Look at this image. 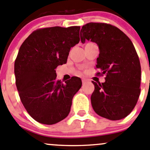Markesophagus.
<instances>
[{"instance_id": "34e87169", "label": "esophagus", "mask_w": 150, "mask_h": 150, "mask_svg": "<svg viewBox=\"0 0 150 150\" xmlns=\"http://www.w3.org/2000/svg\"><path fill=\"white\" fill-rule=\"evenodd\" d=\"M87 82H88V80L86 79V78H83V79H82V83H83V85L86 84Z\"/></svg>"}]
</instances>
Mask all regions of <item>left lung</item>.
<instances>
[{"mask_svg":"<svg viewBox=\"0 0 150 150\" xmlns=\"http://www.w3.org/2000/svg\"><path fill=\"white\" fill-rule=\"evenodd\" d=\"M82 43L91 40L99 48L96 68L105 81H92L91 104L95 112L110 120H120L132 111L140 95L141 65L130 39L116 26L88 23L80 30Z\"/></svg>","mask_w":150,"mask_h":150,"instance_id":"1","label":"left lung"}]
</instances>
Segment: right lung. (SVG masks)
Here are the masks:
<instances>
[{
    "mask_svg": "<svg viewBox=\"0 0 150 150\" xmlns=\"http://www.w3.org/2000/svg\"><path fill=\"white\" fill-rule=\"evenodd\" d=\"M80 26L44 28L25 39L14 64L16 85L23 106L34 120L54 124L68 116L80 78L62 83L55 69L67 62L71 47L80 42Z\"/></svg>",
    "mask_w": 150,
    "mask_h": 150,
    "instance_id": "add662e5",
    "label": "right lung"
}]
</instances>
